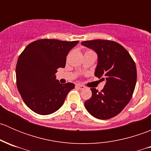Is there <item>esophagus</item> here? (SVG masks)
Segmentation results:
<instances>
[{"mask_svg": "<svg viewBox=\"0 0 151 151\" xmlns=\"http://www.w3.org/2000/svg\"><path fill=\"white\" fill-rule=\"evenodd\" d=\"M76 88H79V89H80V90H83L85 88V87L83 86V85H82L77 84V85H76Z\"/></svg>", "mask_w": 151, "mask_h": 151, "instance_id": "obj_1", "label": "esophagus"}]
</instances>
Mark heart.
Here are the masks:
<instances>
[{
  "label": "heart",
  "mask_w": 151,
  "mask_h": 151,
  "mask_svg": "<svg viewBox=\"0 0 151 151\" xmlns=\"http://www.w3.org/2000/svg\"><path fill=\"white\" fill-rule=\"evenodd\" d=\"M88 52H91V51H88Z\"/></svg>",
  "instance_id": "b5f03b06"
}]
</instances>
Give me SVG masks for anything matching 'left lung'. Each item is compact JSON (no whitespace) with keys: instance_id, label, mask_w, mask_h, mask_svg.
<instances>
[{"instance_id":"left-lung-1","label":"left lung","mask_w":151,"mask_h":151,"mask_svg":"<svg viewBox=\"0 0 151 151\" xmlns=\"http://www.w3.org/2000/svg\"><path fill=\"white\" fill-rule=\"evenodd\" d=\"M83 46L93 50L98 55L95 76L106 81L99 92L91 88L92 96L85 102L91 115L106 120L116 116L130 101L137 83V68L129 52L113 41H85Z\"/></svg>"}]
</instances>
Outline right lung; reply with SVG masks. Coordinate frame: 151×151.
<instances>
[{
  "mask_svg": "<svg viewBox=\"0 0 151 151\" xmlns=\"http://www.w3.org/2000/svg\"><path fill=\"white\" fill-rule=\"evenodd\" d=\"M78 42L40 39L29 44L19 56L17 86L25 104L34 112L43 115L55 112L74 88L71 83L60 84L55 73L64 68L68 52Z\"/></svg>",
  "mask_w": 151,
  "mask_h": 151,
  "instance_id": "add662e5",
  "label": "right lung"
}]
</instances>
